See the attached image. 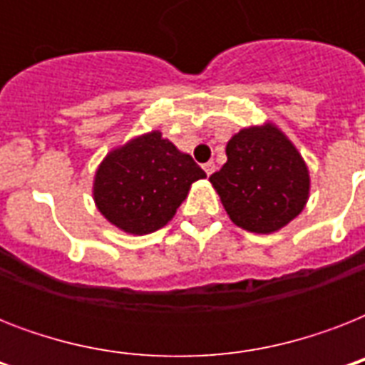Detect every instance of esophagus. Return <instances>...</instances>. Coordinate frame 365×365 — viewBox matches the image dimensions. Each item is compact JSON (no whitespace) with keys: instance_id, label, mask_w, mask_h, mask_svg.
Listing matches in <instances>:
<instances>
[{"instance_id":"esophagus-1","label":"esophagus","mask_w":365,"mask_h":365,"mask_svg":"<svg viewBox=\"0 0 365 365\" xmlns=\"http://www.w3.org/2000/svg\"><path fill=\"white\" fill-rule=\"evenodd\" d=\"M202 168H205L206 174H208V176H210L212 172L216 170V165H214V163H212V160H208V163H205V165H202Z\"/></svg>"}]
</instances>
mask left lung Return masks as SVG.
I'll list each match as a JSON object with an SVG mask.
<instances>
[{"label": "left lung", "mask_w": 365, "mask_h": 365, "mask_svg": "<svg viewBox=\"0 0 365 365\" xmlns=\"http://www.w3.org/2000/svg\"><path fill=\"white\" fill-rule=\"evenodd\" d=\"M227 163L212 185L239 227L272 233L288 225L309 199V170L277 126L244 128L229 140Z\"/></svg>", "instance_id": "1"}]
</instances>
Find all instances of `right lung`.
I'll return each instance as SVG.
<instances>
[{"label": "right lung", "mask_w": 365, "mask_h": 365, "mask_svg": "<svg viewBox=\"0 0 365 365\" xmlns=\"http://www.w3.org/2000/svg\"><path fill=\"white\" fill-rule=\"evenodd\" d=\"M202 178L191 155L155 130L106 157L94 178V200L108 222L126 233L148 235L170 222L191 183Z\"/></svg>", "instance_id": "obj_1"}]
</instances>
